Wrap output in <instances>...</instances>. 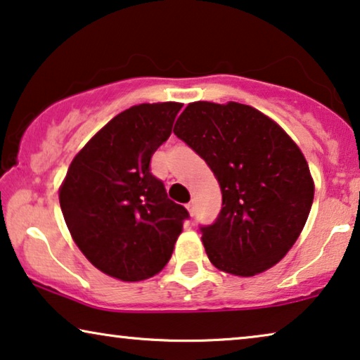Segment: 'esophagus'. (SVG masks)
Masks as SVG:
<instances>
[{"label": "esophagus", "instance_id": "1", "mask_svg": "<svg viewBox=\"0 0 360 360\" xmlns=\"http://www.w3.org/2000/svg\"><path fill=\"white\" fill-rule=\"evenodd\" d=\"M186 207H187V210H189V214H191L192 217H194V215H195V212H197V210H195V204H194V200H191L189 204H187Z\"/></svg>", "mask_w": 360, "mask_h": 360}]
</instances>
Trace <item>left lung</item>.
Returning a JSON list of instances; mask_svg holds the SVG:
<instances>
[{"instance_id": "8db88e82", "label": "left lung", "mask_w": 360, "mask_h": 360, "mask_svg": "<svg viewBox=\"0 0 360 360\" xmlns=\"http://www.w3.org/2000/svg\"><path fill=\"white\" fill-rule=\"evenodd\" d=\"M174 134L209 165L221 189L219 217L200 225L212 264L243 277L277 264L305 226L315 194L295 141L240 103H192Z\"/></svg>"}]
</instances>
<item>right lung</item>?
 I'll return each instance as SVG.
<instances>
[{
	"label": "right lung",
	"mask_w": 360,
	"mask_h": 360,
	"mask_svg": "<svg viewBox=\"0 0 360 360\" xmlns=\"http://www.w3.org/2000/svg\"><path fill=\"white\" fill-rule=\"evenodd\" d=\"M179 103L134 105L105 124L75 156L60 207L93 266L125 282L158 274L189 219L168 199L150 160L169 139Z\"/></svg>",
	"instance_id": "add662e5"
}]
</instances>
